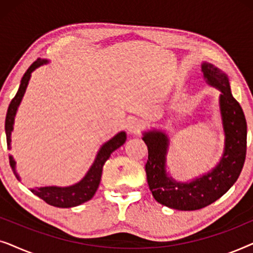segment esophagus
Wrapping results in <instances>:
<instances>
[{"label": "esophagus", "instance_id": "1", "mask_svg": "<svg viewBox=\"0 0 253 253\" xmlns=\"http://www.w3.org/2000/svg\"><path fill=\"white\" fill-rule=\"evenodd\" d=\"M126 129L130 133H138L141 129V124L137 119H131L127 121Z\"/></svg>", "mask_w": 253, "mask_h": 253}]
</instances>
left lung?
Returning a JSON list of instances; mask_svg holds the SVG:
<instances>
[{
    "instance_id": "left-lung-1",
    "label": "left lung",
    "mask_w": 253,
    "mask_h": 253,
    "mask_svg": "<svg viewBox=\"0 0 253 253\" xmlns=\"http://www.w3.org/2000/svg\"><path fill=\"white\" fill-rule=\"evenodd\" d=\"M202 70L207 83L221 91L220 109L226 141L220 164L195 181L177 183L166 174L168 137L161 131H150L143 138L148 150L145 170L152 195L158 203L175 210H200L222 197L237 181L247 157V120L231 94L227 76L210 63H204Z\"/></svg>"
}]
</instances>
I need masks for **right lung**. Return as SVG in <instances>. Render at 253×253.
<instances>
[{
    "mask_svg": "<svg viewBox=\"0 0 253 253\" xmlns=\"http://www.w3.org/2000/svg\"><path fill=\"white\" fill-rule=\"evenodd\" d=\"M47 63V61L40 60L38 58L37 61H34L32 64L30 65V68L27 69L25 74H24L22 81H20V85L18 91H17L16 95L13 96V99L10 102L8 112H6L5 116V134H6V147L8 150L11 148L10 146V143H11V139H10V136H11L12 131V126H13V120H15V115L17 112V108H18L20 101H22V98L24 96V93L26 91L27 84H29L31 74H32L33 70H36L38 67ZM126 132H120L116 134L115 137L112 138L109 141L103 145V146L100 148L98 155H96L94 164L92 165V167L89 168V170L84 178L82 179L81 182L77 183V184L68 186V188H57V186H44V188H36L32 189L34 195L39 197L49 204L51 206L55 207H62V209H68V207H74L78 206L81 204L87 202L94 196L96 190L99 188L100 179H101V174H102V168L105 162L108 160L110 154L113 153L116 148L126 143ZM10 166H11L13 170H15V161L12 160V157H10Z\"/></svg>",
    "mask_w": 253,
    "mask_h": 253,
    "instance_id": "obj_1",
    "label": "right lung"
}]
</instances>
